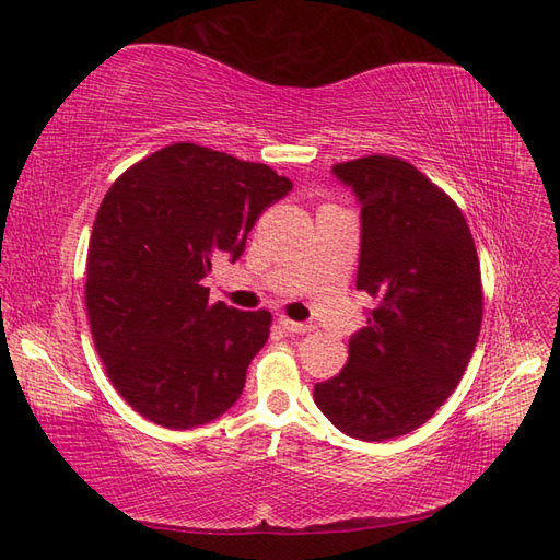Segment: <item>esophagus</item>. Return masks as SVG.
Wrapping results in <instances>:
<instances>
[{
    "label": "esophagus",
    "mask_w": 560,
    "mask_h": 560,
    "mask_svg": "<svg viewBox=\"0 0 560 560\" xmlns=\"http://www.w3.org/2000/svg\"><path fill=\"white\" fill-rule=\"evenodd\" d=\"M280 325H282V330H288L292 335H308L313 330L311 323H296V320H290L284 316H280Z\"/></svg>",
    "instance_id": "obj_1"
}]
</instances>
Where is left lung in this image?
Wrapping results in <instances>:
<instances>
[{"label": "left lung", "instance_id": "8db88e82", "mask_svg": "<svg viewBox=\"0 0 560 560\" xmlns=\"http://www.w3.org/2000/svg\"><path fill=\"white\" fill-rule=\"evenodd\" d=\"M332 173L361 201L357 288L375 308L313 399L349 438L385 442L430 420L466 373L482 325L480 258L456 201L413 163L371 154Z\"/></svg>", "mask_w": 560, "mask_h": 560}]
</instances>
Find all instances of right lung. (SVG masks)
<instances>
[{"instance_id": "1", "label": "right lung", "mask_w": 560, "mask_h": 560, "mask_svg": "<svg viewBox=\"0 0 560 560\" xmlns=\"http://www.w3.org/2000/svg\"><path fill=\"white\" fill-rule=\"evenodd\" d=\"M292 180L266 163L175 142L108 187L94 218L85 306L106 375L135 411L187 430L244 389L270 311L209 302L213 261H237L256 218Z\"/></svg>"}]
</instances>
